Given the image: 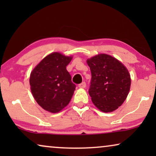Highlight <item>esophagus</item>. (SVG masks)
<instances>
[{"instance_id": "34e87169", "label": "esophagus", "mask_w": 156, "mask_h": 156, "mask_svg": "<svg viewBox=\"0 0 156 156\" xmlns=\"http://www.w3.org/2000/svg\"><path fill=\"white\" fill-rule=\"evenodd\" d=\"M79 87H80V89H84L85 87H86V83L85 82L81 83L80 84H79Z\"/></svg>"}]
</instances>
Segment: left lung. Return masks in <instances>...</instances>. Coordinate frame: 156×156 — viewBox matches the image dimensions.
<instances>
[{"label":"left lung","mask_w":156,"mask_h":156,"mask_svg":"<svg viewBox=\"0 0 156 156\" xmlns=\"http://www.w3.org/2000/svg\"><path fill=\"white\" fill-rule=\"evenodd\" d=\"M91 80L89 94L93 104L104 113L112 112L122 105L131 88L129 70L115 57L99 54L87 59Z\"/></svg>","instance_id":"obj_1"}]
</instances>
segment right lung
Masks as SVG:
<instances>
[{
    "mask_svg": "<svg viewBox=\"0 0 156 156\" xmlns=\"http://www.w3.org/2000/svg\"><path fill=\"white\" fill-rule=\"evenodd\" d=\"M72 59V56L52 52L32 70L30 76L32 94L47 112H59L69 104L74 94L76 86L66 69Z\"/></svg>",
    "mask_w": 156,
    "mask_h": 156,
    "instance_id": "right-lung-1",
    "label": "right lung"
}]
</instances>
